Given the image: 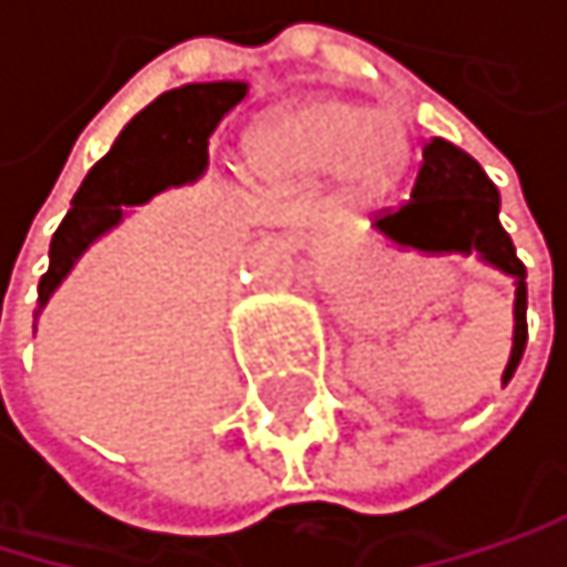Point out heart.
I'll return each mask as SVG.
<instances>
[{
    "mask_svg": "<svg viewBox=\"0 0 567 567\" xmlns=\"http://www.w3.org/2000/svg\"><path fill=\"white\" fill-rule=\"evenodd\" d=\"M411 145L394 115L350 97H306L271 112L248 138V166L265 186H312L337 176L353 204L401 183Z\"/></svg>",
    "mask_w": 567,
    "mask_h": 567,
    "instance_id": "1",
    "label": "heart"
}]
</instances>
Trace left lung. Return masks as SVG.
Instances as JSON below:
<instances>
[{
    "label": "left lung",
    "instance_id": "left-lung-1",
    "mask_svg": "<svg viewBox=\"0 0 567 567\" xmlns=\"http://www.w3.org/2000/svg\"><path fill=\"white\" fill-rule=\"evenodd\" d=\"M374 230L401 251L476 255L489 268L514 278V347L504 367L507 384L527 347V268L499 224V193L483 166L445 138L425 142L411 200L374 220Z\"/></svg>",
    "mask_w": 567,
    "mask_h": 567
}]
</instances>
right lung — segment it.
Wrapping results in <instances>:
<instances>
[{
	"label": "right lung",
	"instance_id": "right-lung-1",
	"mask_svg": "<svg viewBox=\"0 0 567 567\" xmlns=\"http://www.w3.org/2000/svg\"><path fill=\"white\" fill-rule=\"evenodd\" d=\"M245 94V81H207L173 87L142 107L107 156L91 166L68 217L60 220L50 241V268L40 278V309L74 271L81 255L97 237L115 230L132 207H142L169 186L197 183L207 173L210 135Z\"/></svg>",
	"mask_w": 567,
	"mask_h": 567
}]
</instances>
